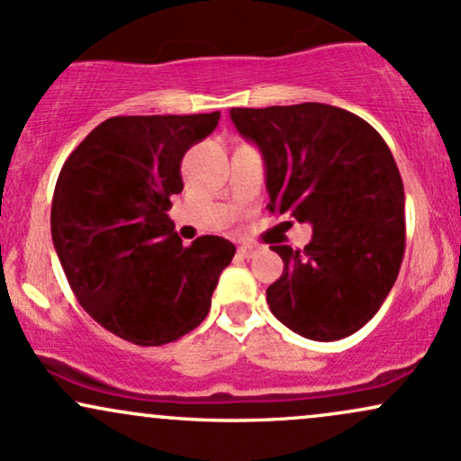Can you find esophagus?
Wrapping results in <instances>:
<instances>
[{
  "mask_svg": "<svg viewBox=\"0 0 461 461\" xmlns=\"http://www.w3.org/2000/svg\"><path fill=\"white\" fill-rule=\"evenodd\" d=\"M256 251H258V249L253 245H240V247H238V256H242V258H251Z\"/></svg>",
  "mask_w": 461,
  "mask_h": 461,
  "instance_id": "34e87169",
  "label": "esophagus"
}]
</instances>
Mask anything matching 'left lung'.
Listing matches in <instances>:
<instances>
[{
    "label": "left lung",
    "instance_id": "1",
    "mask_svg": "<svg viewBox=\"0 0 461 461\" xmlns=\"http://www.w3.org/2000/svg\"><path fill=\"white\" fill-rule=\"evenodd\" d=\"M230 116L262 153L268 212L312 225L303 251L273 247L284 273L268 285V308L310 340L351 336L382 308L403 262L405 194L393 153L373 125L336 105Z\"/></svg>",
    "mask_w": 461,
    "mask_h": 461
}]
</instances>
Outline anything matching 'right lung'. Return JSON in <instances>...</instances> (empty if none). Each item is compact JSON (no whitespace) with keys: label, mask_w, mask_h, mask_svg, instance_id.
Wrapping results in <instances>:
<instances>
[{"label":"right lung","mask_w":461,"mask_h":461,"mask_svg":"<svg viewBox=\"0 0 461 461\" xmlns=\"http://www.w3.org/2000/svg\"><path fill=\"white\" fill-rule=\"evenodd\" d=\"M221 113L113 116L67 158L51 201V240L73 294L104 330L160 347L208 316L236 247L201 236L184 247L168 219L182 158Z\"/></svg>","instance_id":"right-lung-1"}]
</instances>
